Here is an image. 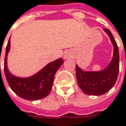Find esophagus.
Segmentation results:
<instances>
[{
  "label": "esophagus",
  "instance_id": "obj_1",
  "mask_svg": "<svg viewBox=\"0 0 126 126\" xmlns=\"http://www.w3.org/2000/svg\"><path fill=\"white\" fill-rule=\"evenodd\" d=\"M68 58V56H67V55H65V58Z\"/></svg>",
  "mask_w": 126,
  "mask_h": 126
}]
</instances>
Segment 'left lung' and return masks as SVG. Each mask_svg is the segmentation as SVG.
Instances as JSON below:
<instances>
[{
	"label": "left lung",
	"instance_id": "left-lung-1",
	"mask_svg": "<svg viewBox=\"0 0 126 126\" xmlns=\"http://www.w3.org/2000/svg\"><path fill=\"white\" fill-rule=\"evenodd\" d=\"M113 44V58L109 65L101 71H84L76 65V75L79 87L88 95H101L113 87L119 72V50L117 43L110 31L104 28Z\"/></svg>",
	"mask_w": 126,
	"mask_h": 126
}]
</instances>
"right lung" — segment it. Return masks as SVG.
Segmentation results:
<instances>
[{"instance_id": "right-lung-1", "label": "right lung", "mask_w": 126, "mask_h": 126, "mask_svg": "<svg viewBox=\"0 0 126 126\" xmlns=\"http://www.w3.org/2000/svg\"><path fill=\"white\" fill-rule=\"evenodd\" d=\"M10 49V38L6 49L4 73L11 89L19 97L30 101H36L47 96L52 88L55 73L63 64L59 58L47 64L37 74L27 78L16 77L12 75L7 68V55Z\"/></svg>"}]
</instances>
